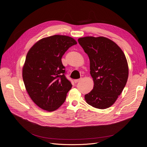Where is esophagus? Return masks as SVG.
Returning a JSON list of instances; mask_svg holds the SVG:
<instances>
[{
	"label": "esophagus",
	"mask_w": 147,
	"mask_h": 147,
	"mask_svg": "<svg viewBox=\"0 0 147 147\" xmlns=\"http://www.w3.org/2000/svg\"><path fill=\"white\" fill-rule=\"evenodd\" d=\"M81 81H82V78H80V79H78V80H75L74 81V82H75V83H78V82H80Z\"/></svg>",
	"instance_id": "obj_1"
}]
</instances>
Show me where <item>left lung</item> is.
Segmentation results:
<instances>
[{
    "instance_id": "1",
    "label": "left lung",
    "mask_w": 147,
    "mask_h": 147,
    "mask_svg": "<svg viewBox=\"0 0 147 147\" xmlns=\"http://www.w3.org/2000/svg\"><path fill=\"white\" fill-rule=\"evenodd\" d=\"M78 43L90 60L93 90L85 95L87 104L99 109L110 107L125 87L128 67L125 56L113 41L104 37L80 38Z\"/></svg>"
}]
</instances>
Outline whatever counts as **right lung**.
Returning <instances> with one entry per match:
<instances>
[{
    "label": "right lung",
    "instance_id": "add662e5",
    "mask_svg": "<svg viewBox=\"0 0 147 147\" xmlns=\"http://www.w3.org/2000/svg\"><path fill=\"white\" fill-rule=\"evenodd\" d=\"M77 44L69 36L55 35L41 39L28 51L23 80L29 96L41 109L54 111L65 101L72 85L66 77L61 58Z\"/></svg>",
    "mask_w": 147,
    "mask_h": 147
}]
</instances>
